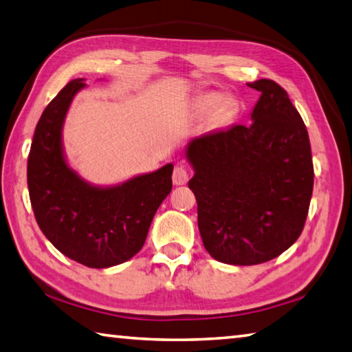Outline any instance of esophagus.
<instances>
[{"instance_id": "34e87169", "label": "esophagus", "mask_w": 352, "mask_h": 352, "mask_svg": "<svg viewBox=\"0 0 352 352\" xmlns=\"http://www.w3.org/2000/svg\"><path fill=\"white\" fill-rule=\"evenodd\" d=\"M189 180V172L186 169V166L183 164H177L174 168V172H172V182L178 186H182V184H186Z\"/></svg>"}]
</instances>
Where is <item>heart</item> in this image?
I'll list each match as a JSON object with an SVG mask.
<instances>
[{"label": "heart", "mask_w": 352, "mask_h": 352, "mask_svg": "<svg viewBox=\"0 0 352 352\" xmlns=\"http://www.w3.org/2000/svg\"><path fill=\"white\" fill-rule=\"evenodd\" d=\"M215 104H217L215 95H206V97H203L200 100V103H198V109H200L201 112H210L214 109Z\"/></svg>", "instance_id": "1"}]
</instances>
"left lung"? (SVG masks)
Returning <instances> with one entry per match:
<instances>
[{
  "instance_id": "left-lung-1",
  "label": "left lung",
  "mask_w": 352,
  "mask_h": 352,
  "mask_svg": "<svg viewBox=\"0 0 352 352\" xmlns=\"http://www.w3.org/2000/svg\"><path fill=\"white\" fill-rule=\"evenodd\" d=\"M248 86L260 92L251 123L194 138L186 151L203 245L221 263L241 266L296 243L314 186L308 131L286 91L267 78Z\"/></svg>"
}]
</instances>
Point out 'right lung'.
<instances>
[{
    "mask_svg": "<svg viewBox=\"0 0 352 352\" xmlns=\"http://www.w3.org/2000/svg\"><path fill=\"white\" fill-rule=\"evenodd\" d=\"M85 81H69L44 109L28 158L29 197L38 226L66 257L87 267L123 263L143 248L151 221L172 189L166 164L115 188H94L66 164L61 127Z\"/></svg>",
    "mask_w": 352,
    "mask_h": 352,
    "instance_id": "right-lung-1",
    "label": "right lung"
}]
</instances>
